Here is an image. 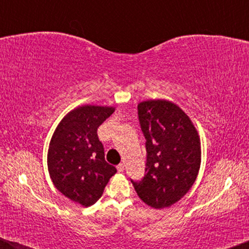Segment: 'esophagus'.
<instances>
[{
  "instance_id": "34e87169",
  "label": "esophagus",
  "mask_w": 249,
  "mask_h": 249,
  "mask_svg": "<svg viewBox=\"0 0 249 249\" xmlns=\"http://www.w3.org/2000/svg\"><path fill=\"white\" fill-rule=\"evenodd\" d=\"M117 169H118L119 172H124V163H120V164L117 166Z\"/></svg>"
}]
</instances>
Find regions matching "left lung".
<instances>
[{
	"mask_svg": "<svg viewBox=\"0 0 249 249\" xmlns=\"http://www.w3.org/2000/svg\"><path fill=\"white\" fill-rule=\"evenodd\" d=\"M137 108L146 139V168L142 179L131 182L145 204L169 207L188 193L198 175V134L188 115L171 102L145 101Z\"/></svg>",
	"mask_w": 249,
	"mask_h": 249,
	"instance_id": "1",
	"label": "left lung"
}]
</instances>
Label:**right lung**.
Returning <instances> with one entry per match:
<instances>
[{
    "label": "right lung",
    "instance_id": "add662e5",
    "mask_svg": "<svg viewBox=\"0 0 249 249\" xmlns=\"http://www.w3.org/2000/svg\"><path fill=\"white\" fill-rule=\"evenodd\" d=\"M114 107L84 105L68 113L51 139L47 166L60 193L83 206L101 198L108 180L117 172L104 158L97 128Z\"/></svg>",
    "mask_w": 249,
    "mask_h": 249
}]
</instances>
